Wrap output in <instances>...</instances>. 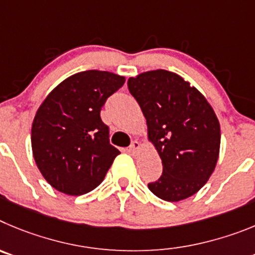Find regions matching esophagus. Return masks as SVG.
<instances>
[{"instance_id": "obj_1", "label": "esophagus", "mask_w": 255, "mask_h": 255, "mask_svg": "<svg viewBox=\"0 0 255 255\" xmlns=\"http://www.w3.org/2000/svg\"><path fill=\"white\" fill-rule=\"evenodd\" d=\"M139 147H141V143H139L138 141H133L132 143L129 144V147H128V151H129L130 153H133V155H136V153L138 152Z\"/></svg>"}]
</instances>
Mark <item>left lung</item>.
Listing matches in <instances>:
<instances>
[{
	"label": "left lung",
	"mask_w": 255,
	"mask_h": 255,
	"mask_svg": "<svg viewBox=\"0 0 255 255\" xmlns=\"http://www.w3.org/2000/svg\"><path fill=\"white\" fill-rule=\"evenodd\" d=\"M127 84L162 161L161 176L148 183V189L167 202L196 194L219 159L221 132L212 107L194 86L170 71H148L129 77Z\"/></svg>",
	"instance_id": "left-lung-1"
}]
</instances>
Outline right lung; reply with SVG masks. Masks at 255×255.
Returning a JSON list of instances; mask_svg holds the SVG:
<instances>
[{
  "label": "right lung",
  "instance_id": "obj_1",
  "mask_svg": "<svg viewBox=\"0 0 255 255\" xmlns=\"http://www.w3.org/2000/svg\"><path fill=\"white\" fill-rule=\"evenodd\" d=\"M125 81L107 71H84L62 81L39 107L31 147L36 166L54 189L81 196L104 180L121 152L109 142L100 111Z\"/></svg>",
  "mask_w": 255,
  "mask_h": 255
}]
</instances>
